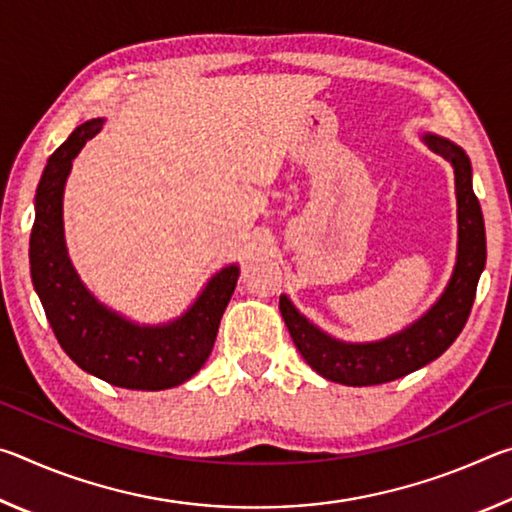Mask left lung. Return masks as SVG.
<instances>
[{"instance_id":"left-lung-1","label":"left lung","mask_w":512,"mask_h":512,"mask_svg":"<svg viewBox=\"0 0 512 512\" xmlns=\"http://www.w3.org/2000/svg\"><path fill=\"white\" fill-rule=\"evenodd\" d=\"M431 151L452 162L458 203V262L440 300L418 323L377 343H341L309 323L289 298L280 311L302 357L318 375L345 386H375L400 379L438 359L456 341L470 316L476 284L485 266V228L479 198L472 189V167L463 149L436 135H424Z\"/></svg>"}]
</instances>
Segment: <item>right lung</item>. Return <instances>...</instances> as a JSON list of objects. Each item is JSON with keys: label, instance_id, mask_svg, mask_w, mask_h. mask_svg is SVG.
Returning a JSON list of instances; mask_svg holds the SVG:
<instances>
[{"label": "right lung", "instance_id": "1", "mask_svg": "<svg viewBox=\"0 0 512 512\" xmlns=\"http://www.w3.org/2000/svg\"><path fill=\"white\" fill-rule=\"evenodd\" d=\"M103 119L85 121L51 153L36 192L31 230V277L56 339L69 359L112 386L164 391L194 377L214 348L239 268L216 273L183 318L140 327L108 311L83 287L69 264L63 239V187L72 160L101 131Z\"/></svg>", "mask_w": 512, "mask_h": 512}]
</instances>
